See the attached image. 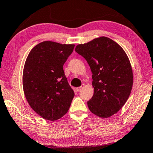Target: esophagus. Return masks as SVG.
Segmentation results:
<instances>
[{
  "instance_id": "1",
  "label": "esophagus",
  "mask_w": 153,
  "mask_h": 153,
  "mask_svg": "<svg viewBox=\"0 0 153 153\" xmlns=\"http://www.w3.org/2000/svg\"><path fill=\"white\" fill-rule=\"evenodd\" d=\"M84 87H85V85H82V86H81V87H77V88L76 89V91H81V90L82 88H83Z\"/></svg>"
}]
</instances>
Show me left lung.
<instances>
[{
  "label": "left lung",
  "mask_w": 153,
  "mask_h": 153,
  "mask_svg": "<svg viewBox=\"0 0 153 153\" xmlns=\"http://www.w3.org/2000/svg\"><path fill=\"white\" fill-rule=\"evenodd\" d=\"M92 72L93 97L89 111L101 118L116 114L126 104L133 86V71L123 49L113 40L101 36L76 46Z\"/></svg>",
  "instance_id": "obj_1"
}]
</instances>
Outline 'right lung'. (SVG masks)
Listing matches in <instances>:
<instances>
[{
    "label": "right lung",
    "instance_id": "right-lung-1",
    "mask_svg": "<svg viewBox=\"0 0 153 153\" xmlns=\"http://www.w3.org/2000/svg\"><path fill=\"white\" fill-rule=\"evenodd\" d=\"M74 45L43 41L30 52L24 66L22 85L27 102L42 118L53 121L66 114L74 96L63 65Z\"/></svg>",
    "mask_w": 153,
    "mask_h": 153
}]
</instances>
